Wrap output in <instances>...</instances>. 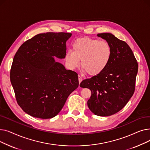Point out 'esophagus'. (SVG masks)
<instances>
[{
    "mask_svg": "<svg viewBox=\"0 0 150 150\" xmlns=\"http://www.w3.org/2000/svg\"><path fill=\"white\" fill-rule=\"evenodd\" d=\"M83 80V78L81 77V76H78V81H79V83L80 84V83Z\"/></svg>",
    "mask_w": 150,
    "mask_h": 150,
    "instance_id": "esophagus-1",
    "label": "esophagus"
}]
</instances>
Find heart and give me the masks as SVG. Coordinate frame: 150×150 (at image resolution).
<instances>
[{"label":"heart","mask_w":150,"mask_h":150,"mask_svg":"<svg viewBox=\"0 0 150 150\" xmlns=\"http://www.w3.org/2000/svg\"><path fill=\"white\" fill-rule=\"evenodd\" d=\"M111 57V47L106 41L83 38L74 42L72 50L65 54V61L70 69H74L79 66L81 60L83 72L96 76L106 69Z\"/></svg>","instance_id":"b5f03b06"}]
</instances>
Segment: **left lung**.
Wrapping results in <instances>:
<instances>
[{
	"label": "left lung",
	"mask_w": 150,
	"mask_h": 150,
	"mask_svg": "<svg viewBox=\"0 0 150 150\" xmlns=\"http://www.w3.org/2000/svg\"><path fill=\"white\" fill-rule=\"evenodd\" d=\"M111 47L112 57L106 69L98 75L84 80L81 88L92 95L88 106L95 115L106 117L124 108L135 89L138 64L129 46L111 33H98Z\"/></svg>",
	"instance_id": "1"
}]
</instances>
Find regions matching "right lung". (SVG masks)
I'll list each match as a JSON object with an SVG mask.
<instances>
[{
	"instance_id": "add662e5",
	"label": "right lung",
	"mask_w": 150,
	"mask_h": 150,
	"mask_svg": "<svg viewBox=\"0 0 150 150\" xmlns=\"http://www.w3.org/2000/svg\"><path fill=\"white\" fill-rule=\"evenodd\" d=\"M69 33L38 34L13 58L10 81L18 105L28 115L47 119L58 114L79 85L78 74L54 58H65Z\"/></svg>"
}]
</instances>
